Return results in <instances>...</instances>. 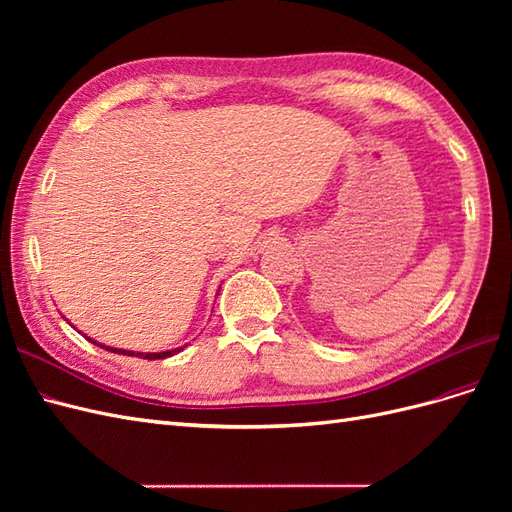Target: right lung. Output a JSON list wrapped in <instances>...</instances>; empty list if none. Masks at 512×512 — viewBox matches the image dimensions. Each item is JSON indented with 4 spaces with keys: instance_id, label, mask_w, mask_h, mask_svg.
Returning <instances> with one entry per match:
<instances>
[{
    "instance_id": "obj_1",
    "label": "right lung",
    "mask_w": 512,
    "mask_h": 512,
    "mask_svg": "<svg viewBox=\"0 0 512 512\" xmlns=\"http://www.w3.org/2000/svg\"><path fill=\"white\" fill-rule=\"evenodd\" d=\"M89 339V337H87ZM96 344V342H94ZM100 348H106V350H111V352H117V354H128V356H143V359H149V361H156V359H166V356H173L175 352H179L181 348H177V350H168V352H130V350H117V348H108V346H102V344H98Z\"/></svg>"
}]
</instances>
